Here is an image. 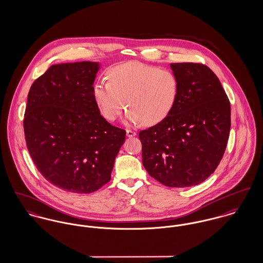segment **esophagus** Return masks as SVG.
Instances as JSON below:
<instances>
[{"label": "esophagus", "instance_id": "esophagus-1", "mask_svg": "<svg viewBox=\"0 0 263 263\" xmlns=\"http://www.w3.org/2000/svg\"><path fill=\"white\" fill-rule=\"evenodd\" d=\"M136 135H137L136 132H134V130H132V129H126V136H127L128 138H133V137H135Z\"/></svg>", "mask_w": 263, "mask_h": 263}]
</instances>
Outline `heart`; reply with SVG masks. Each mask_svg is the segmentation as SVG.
<instances>
[{
	"label": "heart",
	"instance_id": "obj_1",
	"mask_svg": "<svg viewBox=\"0 0 263 263\" xmlns=\"http://www.w3.org/2000/svg\"><path fill=\"white\" fill-rule=\"evenodd\" d=\"M180 90L179 78L173 71L129 62L112 68L108 82L94 85V98L103 116L116 120L125 106L126 121L154 125L173 110Z\"/></svg>",
	"mask_w": 263,
	"mask_h": 263
}]
</instances>
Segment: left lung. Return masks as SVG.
<instances>
[{"label": "left lung", "mask_w": 263, "mask_h": 263, "mask_svg": "<svg viewBox=\"0 0 263 263\" xmlns=\"http://www.w3.org/2000/svg\"><path fill=\"white\" fill-rule=\"evenodd\" d=\"M180 90L171 113L141 130L143 165L153 178L168 187H189L215 172L225 153L231 106L224 88L205 65H170Z\"/></svg>", "instance_id": "8db88e82"}]
</instances>
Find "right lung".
<instances>
[{
  "label": "right lung",
  "instance_id": "right-lung-1",
  "mask_svg": "<svg viewBox=\"0 0 263 263\" xmlns=\"http://www.w3.org/2000/svg\"><path fill=\"white\" fill-rule=\"evenodd\" d=\"M99 64L51 66L32 84L23 126L41 175L57 187L91 193L111 177L125 130L101 114L93 94Z\"/></svg>",
  "mask_w": 263,
  "mask_h": 263
}]
</instances>
